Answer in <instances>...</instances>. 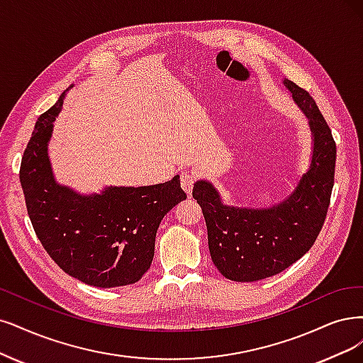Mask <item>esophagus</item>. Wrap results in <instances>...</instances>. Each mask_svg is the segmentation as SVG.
<instances>
[{"mask_svg":"<svg viewBox=\"0 0 363 363\" xmlns=\"http://www.w3.org/2000/svg\"><path fill=\"white\" fill-rule=\"evenodd\" d=\"M196 179H197V177L194 173H186V172H184L182 174H181V186H182V190L186 193V194H191V191H193V186H194V182H196Z\"/></svg>","mask_w":363,"mask_h":363,"instance_id":"obj_1","label":"esophagus"}]
</instances>
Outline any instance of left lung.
I'll list each match as a JSON object with an SVG mask.
<instances>
[{
	"label": "left lung",
	"mask_w": 363,
	"mask_h": 363,
	"mask_svg": "<svg viewBox=\"0 0 363 363\" xmlns=\"http://www.w3.org/2000/svg\"><path fill=\"white\" fill-rule=\"evenodd\" d=\"M286 88L308 118L313 158L296 189L272 208H238L221 202L211 182L197 181L193 197L203 211L213 264L239 283L283 272L310 251L323 227L333 189L337 145L313 97L289 79Z\"/></svg>",
	"instance_id": "1"
}]
</instances>
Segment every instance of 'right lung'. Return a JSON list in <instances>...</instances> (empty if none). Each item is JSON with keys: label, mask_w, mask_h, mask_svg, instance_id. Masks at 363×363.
Returning <instances> with one entry per match:
<instances>
[{"label": "right lung", "mask_w": 363, "mask_h": 363, "mask_svg": "<svg viewBox=\"0 0 363 363\" xmlns=\"http://www.w3.org/2000/svg\"><path fill=\"white\" fill-rule=\"evenodd\" d=\"M65 91L37 119L22 157L19 179L30 220L40 242L65 274L101 289L133 284L152 263L161 220L186 194L178 174L164 184L106 186L100 194L88 196L60 185L53 178L48 143Z\"/></svg>", "instance_id": "add662e5"}]
</instances>
